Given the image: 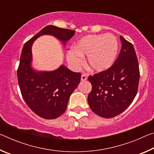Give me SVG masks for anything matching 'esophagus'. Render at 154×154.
I'll list each match as a JSON object with an SVG mask.
<instances>
[{
  "mask_svg": "<svg viewBox=\"0 0 154 154\" xmlns=\"http://www.w3.org/2000/svg\"><path fill=\"white\" fill-rule=\"evenodd\" d=\"M81 80H82V82H84V81L87 80V76H86V75H85V74H82V79H81Z\"/></svg>",
  "mask_w": 154,
  "mask_h": 154,
  "instance_id": "esophagus-1",
  "label": "esophagus"
}]
</instances>
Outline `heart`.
<instances>
[{
	"instance_id": "1",
	"label": "heart",
	"mask_w": 154,
	"mask_h": 154,
	"mask_svg": "<svg viewBox=\"0 0 154 154\" xmlns=\"http://www.w3.org/2000/svg\"><path fill=\"white\" fill-rule=\"evenodd\" d=\"M118 49V41L113 35H88L77 43L75 50L68 52L67 58L77 68L82 64L83 58L88 56V67L94 71L102 72L113 65Z\"/></svg>"
}]
</instances>
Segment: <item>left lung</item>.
<instances>
[{
	"instance_id": "obj_1",
	"label": "left lung",
	"mask_w": 154,
	"mask_h": 154,
	"mask_svg": "<svg viewBox=\"0 0 154 154\" xmlns=\"http://www.w3.org/2000/svg\"><path fill=\"white\" fill-rule=\"evenodd\" d=\"M121 51L106 71L88 77L92 91L88 96L90 109L98 116L111 118L128 107L137 95L140 78L133 45L120 36Z\"/></svg>"
}]
</instances>
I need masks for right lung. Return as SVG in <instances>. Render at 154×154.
<instances>
[{
	"instance_id": "obj_1",
	"label": "right lung",
	"mask_w": 154,
	"mask_h": 154,
	"mask_svg": "<svg viewBox=\"0 0 154 154\" xmlns=\"http://www.w3.org/2000/svg\"><path fill=\"white\" fill-rule=\"evenodd\" d=\"M75 31L47 26L23 47L17 75L21 94L26 103L41 118L51 119L64 113L70 96L81 80L80 72H74L63 65L56 71L36 72L31 68L32 45L41 35H51L63 43L75 35Z\"/></svg>"
}]
</instances>
